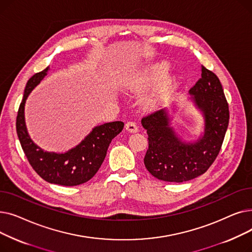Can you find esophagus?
Returning a JSON list of instances; mask_svg holds the SVG:
<instances>
[{"label": "esophagus", "instance_id": "esophagus-1", "mask_svg": "<svg viewBox=\"0 0 252 252\" xmlns=\"http://www.w3.org/2000/svg\"><path fill=\"white\" fill-rule=\"evenodd\" d=\"M126 129L128 130L129 133H137V131L139 130L137 125L135 123H133V122H127L126 124Z\"/></svg>", "mask_w": 252, "mask_h": 252}]
</instances>
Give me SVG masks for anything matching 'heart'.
Instances as JSON below:
<instances>
[{"instance_id":"b5f03b06","label":"heart","mask_w":252,"mask_h":252,"mask_svg":"<svg viewBox=\"0 0 252 252\" xmlns=\"http://www.w3.org/2000/svg\"><path fill=\"white\" fill-rule=\"evenodd\" d=\"M167 70H168V66L165 63L154 65L146 72L143 73L141 76H139V78L127 83L126 88L130 92H141L150 84L155 83L158 81V79L163 77L166 74ZM170 88H171V82L167 83L166 85L162 86L160 89H158L157 91L152 93L151 95H149L146 99H145L144 101L145 107L148 109H154V108H157L158 106H160L168 96Z\"/></svg>"}]
</instances>
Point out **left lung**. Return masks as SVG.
<instances>
[{
	"instance_id": "8db88e82",
	"label": "left lung",
	"mask_w": 252,
	"mask_h": 252,
	"mask_svg": "<svg viewBox=\"0 0 252 252\" xmlns=\"http://www.w3.org/2000/svg\"><path fill=\"white\" fill-rule=\"evenodd\" d=\"M191 100L204 118V133L195 142L182 141L166 109L142 118L148 134L144 163L158 180L186 182L201 176L214 163L229 125V105L219 77L201 66V78L189 91Z\"/></svg>"
}]
</instances>
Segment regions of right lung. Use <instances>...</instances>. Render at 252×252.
I'll use <instances>...</instances> for the list:
<instances>
[{"instance_id": "right-lung-1", "label": "right lung", "mask_w": 252, "mask_h": 252, "mask_svg": "<svg viewBox=\"0 0 252 252\" xmlns=\"http://www.w3.org/2000/svg\"><path fill=\"white\" fill-rule=\"evenodd\" d=\"M49 66L32 75L26 84L16 118V131L21 147L35 173L51 184L77 186L91 180L103 163L109 144L124 128L123 122L97 126L77 146L65 153L47 152L31 139L24 119V105L31 92L47 75Z\"/></svg>"}]
</instances>
